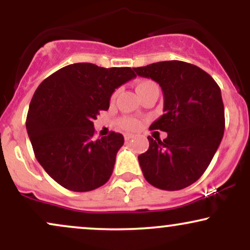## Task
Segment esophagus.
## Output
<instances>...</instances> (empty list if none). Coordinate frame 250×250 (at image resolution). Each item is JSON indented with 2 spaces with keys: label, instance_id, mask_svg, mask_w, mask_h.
<instances>
[{
  "label": "esophagus",
  "instance_id": "esophagus-1",
  "mask_svg": "<svg viewBox=\"0 0 250 250\" xmlns=\"http://www.w3.org/2000/svg\"><path fill=\"white\" fill-rule=\"evenodd\" d=\"M131 139H134V135L133 134H125V141H130Z\"/></svg>",
  "mask_w": 250,
  "mask_h": 250
}]
</instances>
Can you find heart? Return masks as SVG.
<instances>
[{
	"label": "heart",
	"instance_id": "1",
	"mask_svg": "<svg viewBox=\"0 0 250 250\" xmlns=\"http://www.w3.org/2000/svg\"><path fill=\"white\" fill-rule=\"evenodd\" d=\"M153 89H157V90H159V87H157L156 83L151 81V80H141V81L136 83V91L139 95H142V94L146 93V91L153 90ZM116 95H117V91L114 93L113 99ZM120 123H121L122 127L127 129V130H136V129L140 127L139 121L135 119H130V117H125V119L121 120V122Z\"/></svg>",
	"mask_w": 250,
	"mask_h": 250
}]
</instances>
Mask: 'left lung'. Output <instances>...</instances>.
Instances as JSON below:
<instances>
[{"label": "left lung", "instance_id": "8db88e82", "mask_svg": "<svg viewBox=\"0 0 250 250\" xmlns=\"http://www.w3.org/2000/svg\"><path fill=\"white\" fill-rule=\"evenodd\" d=\"M136 75L154 80L163 91L165 114L150 129L168 136L149 140L139 155L145 179L163 190H180L202 176L225 133V107L214 79L196 65L163 61L134 68Z\"/></svg>", "mask_w": 250, "mask_h": 250}]
</instances>
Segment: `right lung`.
<instances>
[{
	"label": "right lung",
	"mask_w": 250,
	"mask_h": 250,
	"mask_svg": "<svg viewBox=\"0 0 250 250\" xmlns=\"http://www.w3.org/2000/svg\"><path fill=\"white\" fill-rule=\"evenodd\" d=\"M136 77L129 67L74 63L55 71L36 89L27 127L37 161L53 180L73 191H90L110 179L125 143L110 131L94 140V120L108 110L116 88Z\"/></svg>",
	"instance_id": "1"
}]
</instances>
